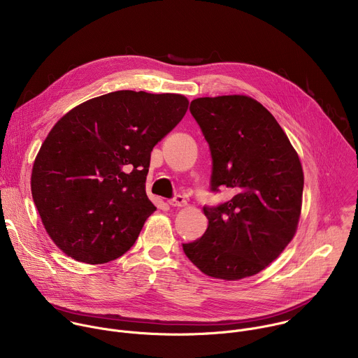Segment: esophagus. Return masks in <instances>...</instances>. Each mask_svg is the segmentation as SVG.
<instances>
[{
  "label": "esophagus",
  "mask_w": 358,
  "mask_h": 358,
  "mask_svg": "<svg viewBox=\"0 0 358 358\" xmlns=\"http://www.w3.org/2000/svg\"><path fill=\"white\" fill-rule=\"evenodd\" d=\"M169 203H170L171 207H184L185 203H187V201H185L184 195H181V194H176V195L169 201Z\"/></svg>",
  "instance_id": "1"
}]
</instances>
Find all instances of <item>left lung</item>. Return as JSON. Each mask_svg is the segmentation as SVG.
<instances>
[{
    "mask_svg": "<svg viewBox=\"0 0 358 358\" xmlns=\"http://www.w3.org/2000/svg\"><path fill=\"white\" fill-rule=\"evenodd\" d=\"M189 112L210 145V189L231 188L234 195L203 207L208 228L182 243V250L211 278L253 276L279 257L296 232L304 182L297 152L276 119L252 97H199Z\"/></svg>",
    "mask_w": 358,
    "mask_h": 358,
    "instance_id": "left-lung-1",
    "label": "left lung"
}]
</instances>
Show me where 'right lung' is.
I'll return each instance as SVG.
<instances>
[{
    "label": "right lung",
    "mask_w": 358,
    "mask_h": 358,
    "mask_svg": "<svg viewBox=\"0 0 358 358\" xmlns=\"http://www.w3.org/2000/svg\"><path fill=\"white\" fill-rule=\"evenodd\" d=\"M181 94L117 90L90 99L49 131L31 189L42 224L68 257L117 259L156 211L145 194L150 156L184 117Z\"/></svg>",
    "instance_id": "add662e5"
}]
</instances>
